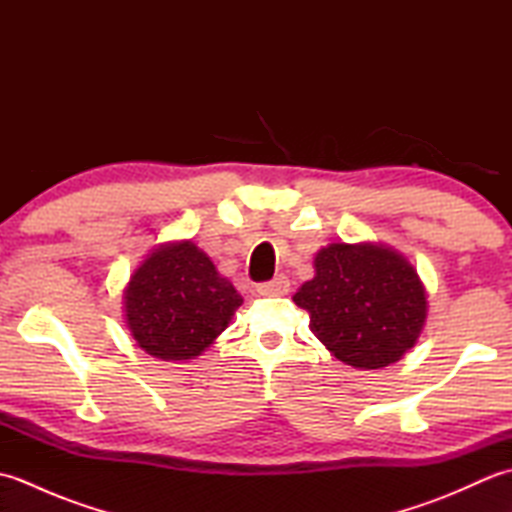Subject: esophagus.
Returning a JSON list of instances; mask_svg holds the SVG:
<instances>
[{
	"label": "esophagus",
	"mask_w": 512,
	"mask_h": 512,
	"mask_svg": "<svg viewBox=\"0 0 512 512\" xmlns=\"http://www.w3.org/2000/svg\"><path fill=\"white\" fill-rule=\"evenodd\" d=\"M288 290H290V279L286 275H277L275 279L257 284V292H259V295H264V297L288 295Z\"/></svg>",
	"instance_id": "esophagus-1"
}]
</instances>
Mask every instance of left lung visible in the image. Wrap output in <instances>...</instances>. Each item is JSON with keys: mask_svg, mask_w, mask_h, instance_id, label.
I'll return each instance as SVG.
<instances>
[{"mask_svg": "<svg viewBox=\"0 0 512 512\" xmlns=\"http://www.w3.org/2000/svg\"><path fill=\"white\" fill-rule=\"evenodd\" d=\"M314 270L292 301L308 310L310 330L339 361L380 369L418 341L427 297L405 257L374 244H330Z\"/></svg>", "mask_w": 512, "mask_h": 512, "instance_id": "8db88e82", "label": "left lung"}]
</instances>
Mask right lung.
Wrapping results in <instances>:
<instances>
[{"mask_svg": "<svg viewBox=\"0 0 512 512\" xmlns=\"http://www.w3.org/2000/svg\"><path fill=\"white\" fill-rule=\"evenodd\" d=\"M242 297L191 242L160 246L125 290V319L136 343L162 361L200 356L220 334Z\"/></svg>", "mask_w": 512, "mask_h": 512, "instance_id": "add662e5", "label": "right lung"}]
</instances>
